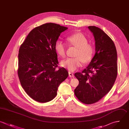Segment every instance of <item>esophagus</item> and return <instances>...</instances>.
Masks as SVG:
<instances>
[{"label":"esophagus","instance_id":"obj_1","mask_svg":"<svg viewBox=\"0 0 129 129\" xmlns=\"http://www.w3.org/2000/svg\"><path fill=\"white\" fill-rule=\"evenodd\" d=\"M69 77H74V74L70 72H69Z\"/></svg>","mask_w":129,"mask_h":129}]
</instances>
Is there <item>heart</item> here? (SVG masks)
I'll return each mask as SVG.
<instances>
[{"instance_id": "obj_1", "label": "heart", "mask_w": 129, "mask_h": 129, "mask_svg": "<svg viewBox=\"0 0 129 129\" xmlns=\"http://www.w3.org/2000/svg\"><path fill=\"white\" fill-rule=\"evenodd\" d=\"M68 43L77 48L75 58H68L61 61L62 67L69 71L74 72L81 67L83 61L89 62L92 59L94 54L93 46L88 43V39L84 35L80 33L74 34L67 38ZM54 49L58 56L64 58L66 56V47L61 41H56Z\"/></svg>"}]
</instances>
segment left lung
<instances>
[{"mask_svg":"<svg viewBox=\"0 0 129 129\" xmlns=\"http://www.w3.org/2000/svg\"><path fill=\"white\" fill-rule=\"evenodd\" d=\"M95 41V53L89 65L75 76L79 80L74 90L78 99L86 104L94 103L112 88L117 74V52L112 39L101 29L88 27Z\"/></svg>","mask_w":129,"mask_h":129,"instance_id":"obj_1","label":"left lung"}]
</instances>
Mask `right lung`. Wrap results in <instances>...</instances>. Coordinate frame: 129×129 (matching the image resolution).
<instances>
[{
  "label": "right lung",
  "instance_id": "right-lung-1",
  "mask_svg": "<svg viewBox=\"0 0 129 129\" xmlns=\"http://www.w3.org/2000/svg\"><path fill=\"white\" fill-rule=\"evenodd\" d=\"M68 28L46 23L33 29L19 51L18 76L27 94L34 100L44 103L57 95L59 85L69 76L64 68L58 67L54 49L61 33Z\"/></svg>",
  "mask_w": 129,
  "mask_h": 129
}]
</instances>
